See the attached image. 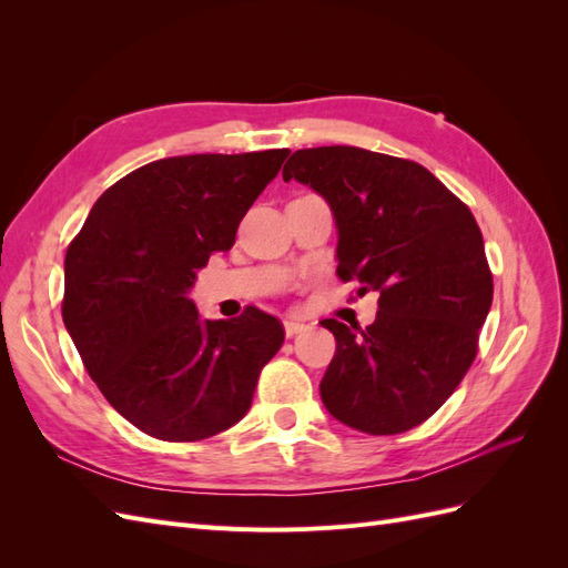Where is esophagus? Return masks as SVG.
<instances>
[{"instance_id":"34e87169","label":"esophagus","mask_w":568,"mask_h":568,"mask_svg":"<svg viewBox=\"0 0 568 568\" xmlns=\"http://www.w3.org/2000/svg\"><path fill=\"white\" fill-rule=\"evenodd\" d=\"M305 329H307L305 322L284 320V332H286V336H296V334H301V332H305Z\"/></svg>"}]
</instances>
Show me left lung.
Instances as JSON below:
<instances>
[{"label": "left lung", "instance_id": "8db88e82", "mask_svg": "<svg viewBox=\"0 0 568 568\" xmlns=\"http://www.w3.org/2000/svg\"><path fill=\"white\" fill-rule=\"evenodd\" d=\"M284 182L329 203L338 277L379 291L359 329L322 320L336 338L320 395L332 417L372 436L403 434L450 398L478 351L493 274L471 211L415 161L357 146L301 149Z\"/></svg>", "mask_w": 568, "mask_h": 568}]
</instances>
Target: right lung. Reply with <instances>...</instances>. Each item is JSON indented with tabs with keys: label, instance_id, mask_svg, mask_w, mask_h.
<instances>
[{
	"label": "right lung",
	"instance_id": "1",
	"mask_svg": "<svg viewBox=\"0 0 568 568\" xmlns=\"http://www.w3.org/2000/svg\"><path fill=\"white\" fill-rule=\"evenodd\" d=\"M288 149L194 153L132 170L97 199L65 253L63 324L92 382L140 432L189 443L242 419L284 326L257 307L203 320L196 272L236 227Z\"/></svg>",
	"mask_w": 568,
	"mask_h": 568
}]
</instances>
